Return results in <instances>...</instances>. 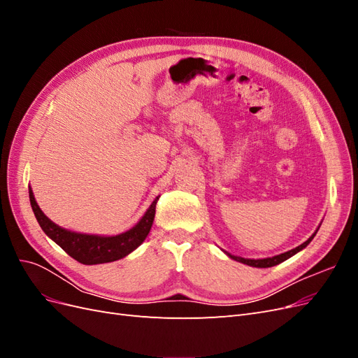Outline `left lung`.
Listing matches in <instances>:
<instances>
[{"mask_svg": "<svg viewBox=\"0 0 358 358\" xmlns=\"http://www.w3.org/2000/svg\"><path fill=\"white\" fill-rule=\"evenodd\" d=\"M317 231H318V230H317ZM317 231L313 233V234L309 237V239H308L305 243H301L300 246H297V248H294V249H291V251H288V252H284V254H280V255H275V257H270V258L249 259V258H242V257H234V255H230V254H227V255L231 257L233 259H236V262H241V263H243V264L252 266V267H273V266H276V264H279V263L285 262V259H288L289 257H292L294 254H297L299 251H301L303 248H306V246L310 243V241L313 239V237H315Z\"/></svg>", "mask_w": 358, "mask_h": 358, "instance_id": "left-lung-1", "label": "left lung"}]
</instances>
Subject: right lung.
I'll list each match as a JSON object with an SVG mask.
<instances>
[{
  "instance_id": "add662e5",
  "label": "right lung",
  "mask_w": 358,
  "mask_h": 358,
  "mask_svg": "<svg viewBox=\"0 0 358 358\" xmlns=\"http://www.w3.org/2000/svg\"><path fill=\"white\" fill-rule=\"evenodd\" d=\"M29 201L32 212H34L41 230L45 231L53 242L59 245L71 258H74L76 262L91 266L121 259L129 252H133L134 249L146 239L155 218V206L158 197L154 200L152 204H150V208L136 227H133L131 230H128L122 234L110 237L80 234L61 229V227L53 224L48 216L41 212L31 188Z\"/></svg>"
}]
</instances>
